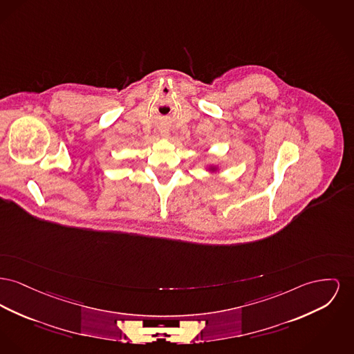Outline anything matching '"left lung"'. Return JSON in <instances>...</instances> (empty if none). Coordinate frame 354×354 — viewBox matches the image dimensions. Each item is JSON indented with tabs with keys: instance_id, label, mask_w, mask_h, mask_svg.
Segmentation results:
<instances>
[{
	"instance_id": "left-lung-1",
	"label": "left lung",
	"mask_w": 354,
	"mask_h": 354,
	"mask_svg": "<svg viewBox=\"0 0 354 354\" xmlns=\"http://www.w3.org/2000/svg\"><path fill=\"white\" fill-rule=\"evenodd\" d=\"M208 169H209V171H211V172H215V171H216V169H218V168H216V167H215V166H211V167H209V168H208Z\"/></svg>"
}]
</instances>
